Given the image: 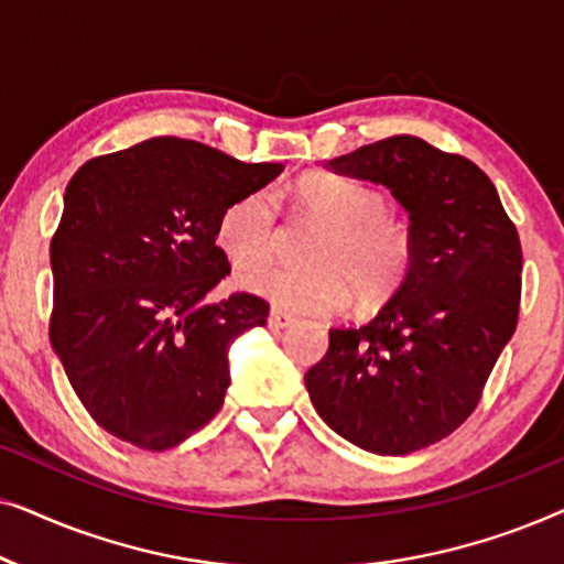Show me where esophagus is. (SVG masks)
Masks as SVG:
<instances>
[{"mask_svg":"<svg viewBox=\"0 0 564 564\" xmlns=\"http://www.w3.org/2000/svg\"><path fill=\"white\" fill-rule=\"evenodd\" d=\"M292 321H295V318H292L290 313H282V311H269L267 326H269V328H288Z\"/></svg>","mask_w":564,"mask_h":564,"instance_id":"esophagus-1","label":"esophagus"}]
</instances>
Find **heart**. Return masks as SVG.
Instances as JSON below:
<instances>
[{
	"mask_svg": "<svg viewBox=\"0 0 564 564\" xmlns=\"http://www.w3.org/2000/svg\"><path fill=\"white\" fill-rule=\"evenodd\" d=\"M300 210L321 220L311 261L315 269L259 264L238 274V284L288 313H336L349 303L351 288L361 300L388 295L403 282L413 259V236L388 213L380 192L338 174H305L292 187ZM276 238L274 197L249 192L218 218L215 241L234 267L269 257Z\"/></svg>",
	"mask_w": 564,
	"mask_h": 564,
	"instance_id": "1",
	"label": "heart"
}]
</instances>
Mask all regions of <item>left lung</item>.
Masks as SVG:
<instances>
[{"label":"left lung","mask_w":564,"mask_h":564,"mask_svg":"<svg viewBox=\"0 0 564 564\" xmlns=\"http://www.w3.org/2000/svg\"><path fill=\"white\" fill-rule=\"evenodd\" d=\"M326 169L390 189L411 218L413 259L372 321L328 330L305 388L338 436L400 457L475 411L519 321L521 241L488 174L415 135L361 145Z\"/></svg>","instance_id":"1"}]
</instances>
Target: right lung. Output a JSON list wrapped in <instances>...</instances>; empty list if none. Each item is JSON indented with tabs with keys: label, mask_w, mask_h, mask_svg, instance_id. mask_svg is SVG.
<instances>
[{
	"label": "right lung",
	"mask_w": 564,
	"mask_h": 564,
	"mask_svg": "<svg viewBox=\"0 0 564 564\" xmlns=\"http://www.w3.org/2000/svg\"><path fill=\"white\" fill-rule=\"evenodd\" d=\"M282 169L166 135L72 176L51 241V346L107 434L164 452L220 411L230 344L269 305L249 292L207 303L230 272L215 228Z\"/></svg>",
	"instance_id": "obj_1"
}]
</instances>
